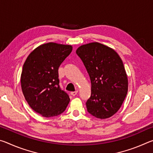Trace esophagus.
<instances>
[{
    "label": "esophagus",
    "instance_id": "1",
    "mask_svg": "<svg viewBox=\"0 0 153 153\" xmlns=\"http://www.w3.org/2000/svg\"><path fill=\"white\" fill-rule=\"evenodd\" d=\"M77 92H78V91H77V90H76V91H75V92H71V94L73 96V97H75V96H76L77 94Z\"/></svg>",
    "mask_w": 153,
    "mask_h": 153
}]
</instances>
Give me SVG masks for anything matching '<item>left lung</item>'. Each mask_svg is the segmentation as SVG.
<instances>
[{"mask_svg": "<svg viewBox=\"0 0 153 153\" xmlns=\"http://www.w3.org/2000/svg\"><path fill=\"white\" fill-rule=\"evenodd\" d=\"M76 53L91 81V96L86 103L88 112L99 119L111 117L128 93V76L122 60L113 48L98 42L80 46Z\"/></svg>", "mask_w": 153, "mask_h": 153, "instance_id": "left-lung-1", "label": "left lung"}]
</instances>
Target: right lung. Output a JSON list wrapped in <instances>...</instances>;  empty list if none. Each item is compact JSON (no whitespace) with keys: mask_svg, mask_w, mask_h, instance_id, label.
<instances>
[{"mask_svg":"<svg viewBox=\"0 0 153 153\" xmlns=\"http://www.w3.org/2000/svg\"><path fill=\"white\" fill-rule=\"evenodd\" d=\"M72 51L71 45L48 42L31 53L23 66L21 85L28 105L43 117L60 115L70 98L59 86L58 69Z\"/></svg>","mask_w":153,"mask_h":153,"instance_id":"right-lung-1","label":"right lung"}]
</instances>
